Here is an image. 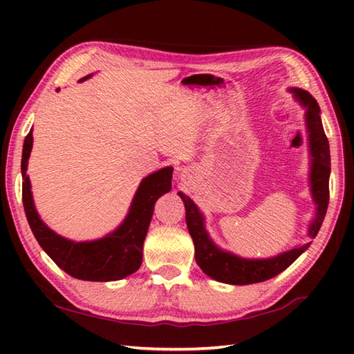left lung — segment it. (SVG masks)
<instances>
[{"mask_svg": "<svg viewBox=\"0 0 354 354\" xmlns=\"http://www.w3.org/2000/svg\"><path fill=\"white\" fill-rule=\"evenodd\" d=\"M89 76L80 79L86 80ZM33 127V126H32ZM33 129H30L24 140L21 158V173H22V204L27 222L37 243L47 252L56 265L65 270L66 274L88 281H114L124 278L138 270L142 255L140 248H142V231L152 219L153 204L162 193L169 192L171 187V167H165L149 175L141 181L132 205L126 219L109 234L102 239L91 240V242H73V240L59 236L57 232L50 230L41 221L35 208L32 196V185L27 176V162L33 146ZM187 214V225L196 248V257H202V251L205 250L204 243V228L199 217ZM213 263V260L209 259ZM208 265V263H207ZM208 270V266H207Z\"/></svg>", "mask_w": 354, "mask_h": 354, "instance_id": "1", "label": "left lung"}]
</instances>
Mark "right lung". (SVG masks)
<instances>
[{
	"mask_svg": "<svg viewBox=\"0 0 354 354\" xmlns=\"http://www.w3.org/2000/svg\"><path fill=\"white\" fill-rule=\"evenodd\" d=\"M295 93L297 99H299L304 106L307 108V127H309V140H310V153H312V170H310V185H312V196L315 204L318 205L317 208V216L309 228V234L315 237L318 234V231L324 221L327 207H328V178H330V147H328V140L326 137L324 127L321 123L319 117V106L317 100L307 93L301 91V89H292ZM183 198L185 204V213L189 214L193 213V209H196L190 198H187L185 194H179ZM185 214V219H187ZM204 243L205 250L202 251V257H196L198 265L201 269L204 270L205 274L213 277L214 280L228 283V284H252V283H260L266 281L269 278L278 275L283 270L290 266L293 261H295L299 255H301L307 246L295 248L289 252H284L278 255L275 259L269 260H245L236 257L230 252H223L212 243V240L208 239V234L204 230ZM212 258L214 263L209 261ZM209 263V270H206V263Z\"/></svg>",
	"mask_w": 354,
	"mask_h": 354,
	"instance_id": "1",
	"label": "right lung"
}]
</instances>
